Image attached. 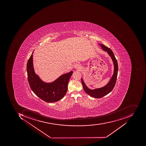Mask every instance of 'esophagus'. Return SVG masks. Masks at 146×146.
<instances>
[{
  "label": "esophagus",
  "instance_id": "1",
  "mask_svg": "<svg viewBox=\"0 0 146 146\" xmlns=\"http://www.w3.org/2000/svg\"><path fill=\"white\" fill-rule=\"evenodd\" d=\"M74 68H76L78 69H81V65H80V64L77 63L75 64L74 65Z\"/></svg>",
  "mask_w": 146,
  "mask_h": 146
}]
</instances>
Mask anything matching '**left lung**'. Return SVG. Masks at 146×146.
<instances>
[{"label":"left lung","instance_id":"1","mask_svg":"<svg viewBox=\"0 0 146 146\" xmlns=\"http://www.w3.org/2000/svg\"><path fill=\"white\" fill-rule=\"evenodd\" d=\"M99 45L101 46L103 50L108 52V54L111 57L112 60L113 61V64H114V72L110 82L106 86L103 87L102 88L94 90L89 89L85 85L82 78L81 79L82 83L85 91L92 97H94L96 98H102L103 96H105L106 95L109 94L113 90L114 86L115 85L116 82L117 78V72H118V64H117V60L114 56L112 51L110 48L106 46L105 45L101 44H99Z\"/></svg>","mask_w":146,"mask_h":146}]
</instances>
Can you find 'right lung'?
I'll list each match as a JSON object with an SVG mask.
<instances>
[{
    "instance_id": "obj_1",
    "label": "right lung",
    "mask_w": 146,
    "mask_h": 146,
    "mask_svg": "<svg viewBox=\"0 0 146 146\" xmlns=\"http://www.w3.org/2000/svg\"><path fill=\"white\" fill-rule=\"evenodd\" d=\"M33 60L32 54L27 64L28 79L31 89L38 97L45 102L53 103L60 100L66 94L69 80L73 72L61 75L52 83H44L35 73Z\"/></svg>"
}]
</instances>
